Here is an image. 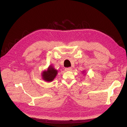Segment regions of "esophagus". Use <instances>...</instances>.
<instances>
[{
  "mask_svg": "<svg viewBox=\"0 0 127 127\" xmlns=\"http://www.w3.org/2000/svg\"><path fill=\"white\" fill-rule=\"evenodd\" d=\"M71 70H72L71 67H68V68H65V70H66V71H71Z\"/></svg>",
  "mask_w": 127,
  "mask_h": 127,
  "instance_id": "1",
  "label": "esophagus"
}]
</instances>
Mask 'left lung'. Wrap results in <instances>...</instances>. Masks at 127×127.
Wrapping results in <instances>:
<instances>
[{
  "label": "left lung",
  "instance_id": "obj_1",
  "mask_svg": "<svg viewBox=\"0 0 127 127\" xmlns=\"http://www.w3.org/2000/svg\"><path fill=\"white\" fill-rule=\"evenodd\" d=\"M83 72H84V71H83Z\"/></svg>",
  "mask_w": 127,
  "mask_h": 127
}]
</instances>
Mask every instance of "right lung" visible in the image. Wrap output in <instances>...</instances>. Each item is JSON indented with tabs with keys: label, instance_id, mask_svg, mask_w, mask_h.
<instances>
[{
	"label": "right lung",
	"instance_id": "right-lung-1",
	"mask_svg": "<svg viewBox=\"0 0 127 127\" xmlns=\"http://www.w3.org/2000/svg\"><path fill=\"white\" fill-rule=\"evenodd\" d=\"M58 74V70L55 69L52 66H49L47 70L42 72V78L44 80L47 82H51Z\"/></svg>",
	"mask_w": 127,
	"mask_h": 127
}]
</instances>
